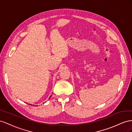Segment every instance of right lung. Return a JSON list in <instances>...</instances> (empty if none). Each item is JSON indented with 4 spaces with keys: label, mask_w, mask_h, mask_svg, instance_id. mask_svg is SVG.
I'll use <instances>...</instances> for the list:
<instances>
[{
    "label": "right lung",
    "mask_w": 132,
    "mask_h": 132,
    "mask_svg": "<svg viewBox=\"0 0 132 132\" xmlns=\"http://www.w3.org/2000/svg\"><path fill=\"white\" fill-rule=\"evenodd\" d=\"M51 97V96H50V97ZM30 104V106H32H32H35V105H34V104Z\"/></svg>",
    "instance_id": "right-lung-1"
}]
</instances>
